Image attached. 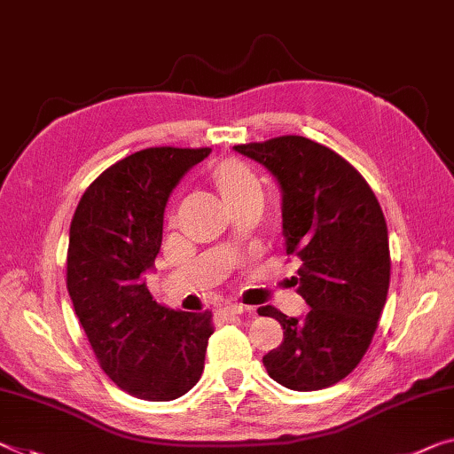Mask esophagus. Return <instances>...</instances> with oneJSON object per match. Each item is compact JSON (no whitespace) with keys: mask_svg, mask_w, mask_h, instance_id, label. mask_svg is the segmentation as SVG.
<instances>
[{"mask_svg":"<svg viewBox=\"0 0 454 454\" xmlns=\"http://www.w3.org/2000/svg\"><path fill=\"white\" fill-rule=\"evenodd\" d=\"M229 315H237V317H243V315H251V312H254V309H251V306H246V304H229L227 309H225Z\"/></svg>","mask_w":454,"mask_h":454,"instance_id":"obj_1","label":"esophagus"}]
</instances>
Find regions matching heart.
Masks as SVG:
<instances>
[{
    "mask_svg": "<svg viewBox=\"0 0 454 454\" xmlns=\"http://www.w3.org/2000/svg\"><path fill=\"white\" fill-rule=\"evenodd\" d=\"M208 180L217 188L221 199L229 208H235L249 200L262 199V183L247 162L239 158H225L208 170Z\"/></svg>",
    "mask_w": 454,
    "mask_h": 454,
    "instance_id": "1",
    "label": "heart"
}]
</instances>
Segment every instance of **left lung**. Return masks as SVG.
<instances>
[{"label":"left lung","mask_w":454,"mask_h":454,"mask_svg":"<svg viewBox=\"0 0 454 454\" xmlns=\"http://www.w3.org/2000/svg\"><path fill=\"white\" fill-rule=\"evenodd\" d=\"M282 186L286 251L300 260L298 294L310 310L282 325L284 340L263 357L274 381L315 392L345 380L367 353L387 300V225L367 180L337 152L302 136L235 145Z\"/></svg>","instance_id":"obj_1"}]
</instances>
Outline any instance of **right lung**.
Returning <instances> with one entry per match:
<instances>
[{"label": "right lung", "mask_w": 454, "mask_h": 454, "mask_svg": "<svg viewBox=\"0 0 454 454\" xmlns=\"http://www.w3.org/2000/svg\"><path fill=\"white\" fill-rule=\"evenodd\" d=\"M211 148H145L87 186L71 221L67 288L99 367L125 394L150 402L184 395L200 380L211 312L160 306L142 274L162 246L172 188Z\"/></svg>", "instance_id": "1"}]
</instances>
